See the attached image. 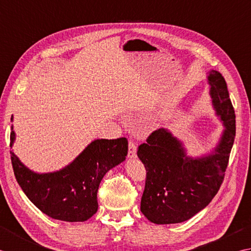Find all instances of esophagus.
<instances>
[{
    "label": "esophagus",
    "mask_w": 251,
    "mask_h": 251,
    "mask_svg": "<svg viewBox=\"0 0 251 251\" xmlns=\"http://www.w3.org/2000/svg\"><path fill=\"white\" fill-rule=\"evenodd\" d=\"M127 157L129 158H135L136 157V145L133 141H129V151H127Z\"/></svg>",
    "instance_id": "1"
}]
</instances>
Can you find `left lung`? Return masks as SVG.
Wrapping results in <instances>:
<instances>
[{
  "mask_svg": "<svg viewBox=\"0 0 251 251\" xmlns=\"http://www.w3.org/2000/svg\"><path fill=\"white\" fill-rule=\"evenodd\" d=\"M210 96L226 126L212 154L187 157L182 143L167 129H158L137 150L146 169L141 211L155 224L186 221L207 207L224 180L234 144L235 112L226 82L216 70L209 71Z\"/></svg>",
  "mask_w": 251,
  "mask_h": 251,
  "instance_id": "1",
  "label": "left lung"
}]
</instances>
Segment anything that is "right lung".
Returning a JSON list of instances; mask_svg holds the SVG:
<instances>
[{
  "label": "right lung",
  "mask_w": 251,
  "mask_h": 251,
  "mask_svg": "<svg viewBox=\"0 0 251 251\" xmlns=\"http://www.w3.org/2000/svg\"><path fill=\"white\" fill-rule=\"evenodd\" d=\"M13 120V118H12ZM15 132H11V146ZM127 140H95L59 171L35 173L11 151L15 177L30 201L47 216L66 222H83L97 211V191L110 169L125 161Z\"/></svg>",
  "instance_id": "1"
}]
</instances>
